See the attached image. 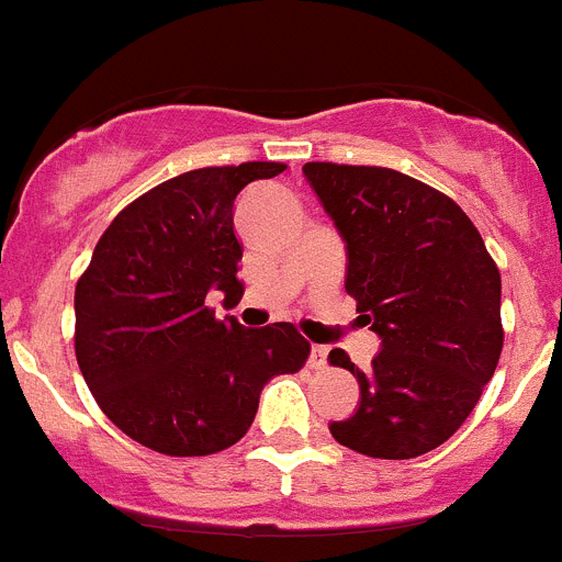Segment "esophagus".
<instances>
[{
    "label": "esophagus",
    "mask_w": 562,
    "mask_h": 562,
    "mask_svg": "<svg viewBox=\"0 0 562 562\" xmlns=\"http://www.w3.org/2000/svg\"><path fill=\"white\" fill-rule=\"evenodd\" d=\"M326 357H329V349H326V346H312V351H310L312 369H324Z\"/></svg>",
    "instance_id": "esophagus-1"
}]
</instances>
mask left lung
<instances>
[{
  "instance_id": "obj_1",
  "label": "left lung",
  "mask_w": 562,
  "mask_h": 562,
  "mask_svg": "<svg viewBox=\"0 0 562 562\" xmlns=\"http://www.w3.org/2000/svg\"><path fill=\"white\" fill-rule=\"evenodd\" d=\"M304 177L346 245V292L380 337L357 411L329 430L371 459H414L461 428L495 374L501 272L450 196L394 168L306 162Z\"/></svg>"
}]
</instances>
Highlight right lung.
I'll return each instance as SVG.
<instances>
[{
	"label": "right lung",
	"instance_id": "obj_1",
	"mask_svg": "<svg viewBox=\"0 0 562 562\" xmlns=\"http://www.w3.org/2000/svg\"><path fill=\"white\" fill-rule=\"evenodd\" d=\"M281 162L196 168L123 207L76 286V357L103 414L143 448L211 456L236 445L258 396L295 374L310 342L292 324L247 329L207 306L241 301L238 193Z\"/></svg>",
	"mask_w": 562,
	"mask_h": 562
}]
</instances>
